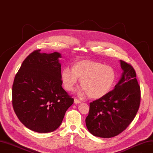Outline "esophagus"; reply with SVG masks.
Listing matches in <instances>:
<instances>
[{"instance_id": "1", "label": "esophagus", "mask_w": 153, "mask_h": 153, "mask_svg": "<svg viewBox=\"0 0 153 153\" xmlns=\"http://www.w3.org/2000/svg\"><path fill=\"white\" fill-rule=\"evenodd\" d=\"M74 103H75V104H78V103H81V101L77 99H74Z\"/></svg>"}]
</instances>
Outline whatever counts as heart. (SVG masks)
<instances>
[{
	"label": "heart",
	"mask_w": 153,
	"mask_h": 153,
	"mask_svg": "<svg viewBox=\"0 0 153 153\" xmlns=\"http://www.w3.org/2000/svg\"><path fill=\"white\" fill-rule=\"evenodd\" d=\"M116 78L112 66L91 60H80L73 65L72 70L65 67L61 80L67 91H72L80 79L81 90L90 99H97L111 90Z\"/></svg>",
	"instance_id": "b5f03b06"
}]
</instances>
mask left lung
<instances>
[{
    "instance_id": "left-lung-1",
    "label": "left lung",
    "mask_w": 153,
    "mask_h": 153,
    "mask_svg": "<svg viewBox=\"0 0 153 153\" xmlns=\"http://www.w3.org/2000/svg\"><path fill=\"white\" fill-rule=\"evenodd\" d=\"M123 72L113 90L90 103L85 119L88 131L103 138L117 136L135 117L140 105V90L133 67L120 60Z\"/></svg>"
}]
</instances>
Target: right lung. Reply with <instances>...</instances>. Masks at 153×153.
I'll use <instances>...</instances> for the list:
<instances>
[{"label": "right lung", "mask_w": 153, "mask_h": 153, "mask_svg": "<svg viewBox=\"0 0 153 153\" xmlns=\"http://www.w3.org/2000/svg\"><path fill=\"white\" fill-rule=\"evenodd\" d=\"M40 51H34L22 62L14 78L12 96L21 123L30 130L47 133L59 127L74 100L62 86L61 54Z\"/></svg>", "instance_id": "right-lung-1"}]
</instances>
